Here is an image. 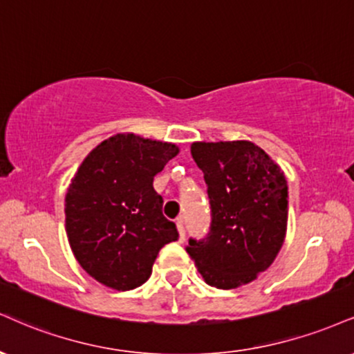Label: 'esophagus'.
<instances>
[{
  "label": "esophagus",
  "mask_w": 354,
  "mask_h": 354,
  "mask_svg": "<svg viewBox=\"0 0 354 354\" xmlns=\"http://www.w3.org/2000/svg\"><path fill=\"white\" fill-rule=\"evenodd\" d=\"M176 227H178V232H180V241L183 242L185 241V236H186V232H185V221H183V218H180L176 221Z\"/></svg>",
  "instance_id": "esophagus-1"
}]
</instances>
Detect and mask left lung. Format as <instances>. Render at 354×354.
I'll use <instances>...</instances> for the list:
<instances>
[{
  "mask_svg": "<svg viewBox=\"0 0 354 354\" xmlns=\"http://www.w3.org/2000/svg\"><path fill=\"white\" fill-rule=\"evenodd\" d=\"M194 163L204 174L209 232L191 237L186 252L212 287H241L267 270L283 244L287 180L269 155L250 142H198Z\"/></svg>",
  "mask_w": 354,
  "mask_h": 354,
  "instance_id": "left-lung-1",
  "label": "left lung"
}]
</instances>
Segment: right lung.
I'll use <instances>...</instances> for the list:
<instances>
[{"label": "right lung", "mask_w": 354, "mask_h": 354, "mask_svg": "<svg viewBox=\"0 0 354 354\" xmlns=\"http://www.w3.org/2000/svg\"><path fill=\"white\" fill-rule=\"evenodd\" d=\"M176 145L118 133L93 148L66 194V231L88 275L115 290L147 282L160 249L178 241L153 178Z\"/></svg>", "instance_id": "add662e5"}]
</instances>
